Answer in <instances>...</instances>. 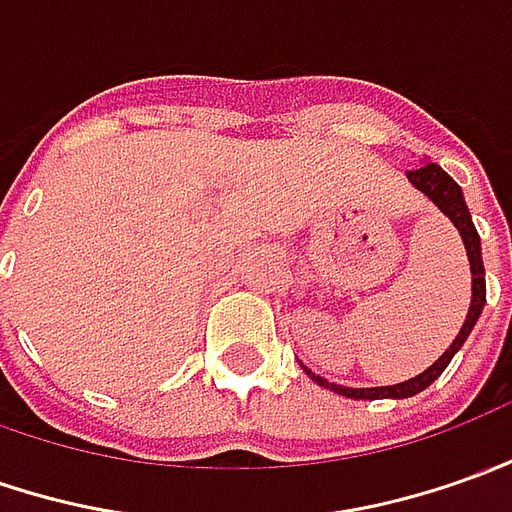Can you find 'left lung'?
I'll use <instances>...</instances> for the list:
<instances>
[{
	"instance_id": "1",
	"label": "left lung",
	"mask_w": 512,
	"mask_h": 512,
	"mask_svg": "<svg viewBox=\"0 0 512 512\" xmlns=\"http://www.w3.org/2000/svg\"><path fill=\"white\" fill-rule=\"evenodd\" d=\"M406 179L415 184L417 190L429 198L431 204H437V210L443 212L448 221L457 227V232H460L462 243H465V252H468V263H471V308H468V314H465V322H462L457 339L448 344L446 353L437 358L429 370H423V373L415 375V378H409V381L392 384V387L353 389V387H342V384H330L328 378L311 373V370L302 364V370L311 375V381H316L319 387L330 389V392H336V395H344V398H353V401H378V398H395V401H401V398H412V395H417V392H423L426 387H431V384L443 375V370H446L448 364H451L454 353H457L462 344H465V339L471 336L476 319H479L482 308H485V266H482V243H479V232H476L474 221H471V212H468V204H465V196H462V187L454 182V179H451L440 165H434V162H426V165H420V168L409 170V173H406Z\"/></svg>"
}]
</instances>
